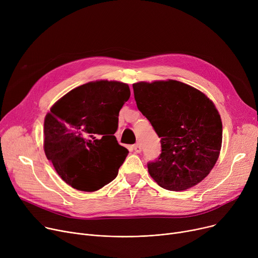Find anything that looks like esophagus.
I'll return each instance as SVG.
<instances>
[{
  "label": "esophagus",
  "mask_w": 258,
  "mask_h": 258,
  "mask_svg": "<svg viewBox=\"0 0 258 258\" xmlns=\"http://www.w3.org/2000/svg\"><path fill=\"white\" fill-rule=\"evenodd\" d=\"M133 150H134V152L136 153V154H139V153H141V151H142V147H141V145H140L139 143H137V144H135V145L133 146Z\"/></svg>",
  "instance_id": "esophagus-1"
}]
</instances>
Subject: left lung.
Listing matches in <instances>:
<instances>
[{"label":"left lung","mask_w":258,"mask_h":258,"mask_svg":"<svg viewBox=\"0 0 258 258\" xmlns=\"http://www.w3.org/2000/svg\"><path fill=\"white\" fill-rule=\"evenodd\" d=\"M139 111L161 138L162 153L147 164L162 188L183 191L204 180L219 159L223 124L212 100L173 79L133 85Z\"/></svg>","instance_id":"left-lung-1"}]
</instances>
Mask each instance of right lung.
Instances as JSON below:
<instances>
[{"label": "right lung", "mask_w": 258, "mask_h": 258, "mask_svg": "<svg viewBox=\"0 0 258 258\" xmlns=\"http://www.w3.org/2000/svg\"><path fill=\"white\" fill-rule=\"evenodd\" d=\"M130 96L127 84L96 80L68 92L51 106L44 122V151L67 184L92 192L117 177L128 151L114 134Z\"/></svg>", "instance_id": "right-lung-1"}]
</instances>
